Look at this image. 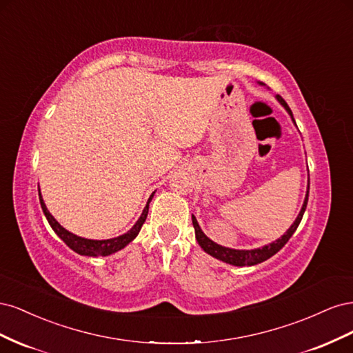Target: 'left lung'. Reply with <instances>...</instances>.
<instances>
[{"label": "left lung", "instance_id": "left-lung-1", "mask_svg": "<svg viewBox=\"0 0 353 353\" xmlns=\"http://www.w3.org/2000/svg\"><path fill=\"white\" fill-rule=\"evenodd\" d=\"M259 83L262 85V82H259ZM276 100L280 101V104L287 110V113L292 116V121L294 122L293 113H292L290 108H288V105H287V103L280 97V95H276ZM294 125H296V122H294ZM307 196H309V185H307V191H306V197H305V201H303V206H302L301 212H299L296 221L292 223V227L288 228L284 232V236H281L279 240H275V241H272L270 244H266V245H263V248L252 249V250H237V249L223 248V245H219L215 241H212L206 236V234L201 231L196 216L193 215V227H194V231H196V240L200 244V248L205 250L208 254L213 256V258H216V259H219L222 262L234 265V266L258 265V263H261V262H263L266 259H270L271 256H274L276 252H280L285 245V243L290 240V237L293 236L294 231L299 227V223H301V221L303 218V213H305V209H306V205H307Z\"/></svg>", "mask_w": 353, "mask_h": 353}]
</instances>
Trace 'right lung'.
<instances>
[{"mask_svg": "<svg viewBox=\"0 0 353 353\" xmlns=\"http://www.w3.org/2000/svg\"><path fill=\"white\" fill-rule=\"evenodd\" d=\"M38 194H39V203H41L42 212H44V215H46L48 223L51 225V228L54 230L57 236L63 241H65L73 252H77L78 254H82V256H109L112 253H116L117 250H122L126 244H130L138 236V232H140L143 223L145 222L147 213H148V205H150V201L154 196V193H153L150 196V199H148L147 205H145V208L141 213V216L138 218V221L135 222V225L130 231L122 234V236H119V237L109 239V240H90V239L74 236V234H72L66 228H63L60 223L54 219V216H52L51 213L48 212L44 200H42L39 187H38Z\"/></svg>", "mask_w": 353, "mask_h": 353, "instance_id": "obj_1", "label": "right lung"}]
</instances>
